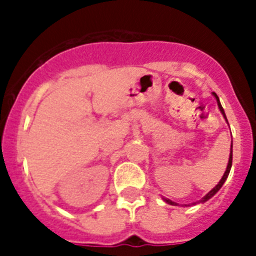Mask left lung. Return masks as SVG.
Segmentation results:
<instances>
[{"mask_svg":"<svg viewBox=\"0 0 256 256\" xmlns=\"http://www.w3.org/2000/svg\"><path fill=\"white\" fill-rule=\"evenodd\" d=\"M212 94H214V96H215V98H216V102H218V108H219V110H220V112H222L223 116H224V120H227L226 114H224V110H223L222 104H220V102H219L218 96H216V94H215V92H212ZM231 164H232V144H231V148H230V158H228V164H227V168H226V171H224V174H223L222 179H220V180H219L218 184H216V186H215L214 188H212V190L208 191V192H207V194L204 195V196H203V198L200 199V200H199V203H203V202H206V200H208V199H210L211 196H214V195L216 194V192H218L219 190H220V187L223 186V183L226 182L227 176H228V174H230ZM164 202H168V204H172V206H176V203L172 202V200H170V199H166V198H164Z\"/></svg>","mask_w":256,"mask_h":256,"instance_id":"1","label":"left lung"}]
</instances>
